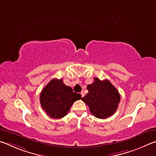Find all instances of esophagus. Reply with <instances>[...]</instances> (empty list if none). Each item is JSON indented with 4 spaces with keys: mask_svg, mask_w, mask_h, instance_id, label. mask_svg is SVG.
Wrapping results in <instances>:
<instances>
[{
    "mask_svg": "<svg viewBox=\"0 0 156 156\" xmlns=\"http://www.w3.org/2000/svg\"><path fill=\"white\" fill-rule=\"evenodd\" d=\"M81 97H82L84 96V93H83V92H81Z\"/></svg>",
    "mask_w": 156,
    "mask_h": 156,
    "instance_id": "1",
    "label": "esophagus"
}]
</instances>
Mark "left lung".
Masks as SVG:
<instances>
[{"label":"left lung","mask_w":156,"mask_h":156,"mask_svg":"<svg viewBox=\"0 0 156 156\" xmlns=\"http://www.w3.org/2000/svg\"><path fill=\"white\" fill-rule=\"evenodd\" d=\"M94 81L87 86L88 93L81 98L88 105L92 114L98 119H105L113 115L121 101V95L108 80L94 78Z\"/></svg>","instance_id":"obj_1"}]
</instances>
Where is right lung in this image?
<instances>
[{
    "label": "right lung",
    "mask_w": 156,
    "mask_h": 156,
    "mask_svg": "<svg viewBox=\"0 0 156 156\" xmlns=\"http://www.w3.org/2000/svg\"><path fill=\"white\" fill-rule=\"evenodd\" d=\"M81 95L66 86L63 80L53 79L42 90L40 95L41 105L51 118L61 119L67 115L70 108Z\"/></svg>",
    "instance_id": "add662e5"
}]
</instances>
